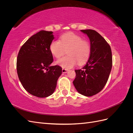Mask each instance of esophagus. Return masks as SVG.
<instances>
[{
  "label": "esophagus",
  "mask_w": 133,
  "mask_h": 133,
  "mask_svg": "<svg viewBox=\"0 0 133 133\" xmlns=\"http://www.w3.org/2000/svg\"><path fill=\"white\" fill-rule=\"evenodd\" d=\"M68 70L66 69H64V68H63V69H62L63 73H66L67 72H68Z\"/></svg>",
  "instance_id": "esophagus-1"
}]
</instances>
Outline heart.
Masks as SVG:
<instances>
[{
    "instance_id": "obj_1",
    "label": "heart",
    "mask_w": 133,
    "mask_h": 133,
    "mask_svg": "<svg viewBox=\"0 0 133 133\" xmlns=\"http://www.w3.org/2000/svg\"><path fill=\"white\" fill-rule=\"evenodd\" d=\"M51 54L59 58L67 52V56L58 59L57 64L65 69L74 66L78 63L83 64L89 58L90 54L89 43L83 40L80 36L73 33L62 35L60 41L54 40L49 46Z\"/></svg>"
}]
</instances>
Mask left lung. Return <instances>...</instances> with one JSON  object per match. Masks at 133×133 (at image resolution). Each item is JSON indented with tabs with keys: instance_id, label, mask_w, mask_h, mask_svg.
I'll return each mask as SVG.
<instances>
[{
	"instance_id": "left-lung-1",
	"label": "left lung",
	"mask_w": 133,
	"mask_h": 133,
	"mask_svg": "<svg viewBox=\"0 0 133 133\" xmlns=\"http://www.w3.org/2000/svg\"><path fill=\"white\" fill-rule=\"evenodd\" d=\"M80 31L89 38L90 54L85 65L75 70L73 84L80 94L91 96L101 91L107 83L112 68L111 50L105 39L97 31L91 29Z\"/></svg>"
}]
</instances>
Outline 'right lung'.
Masks as SVG:
<instances>
[{"instance_id": "right-lung-1", "label": "right lung", "mask_w": 133, "mask_h": 133, "mask_svg": "<svg viewBox=\"0 0 133 133\" xmlns=\"http://www.w3.org/2000/svg\"><path fill=\"white\" fill-rule=\"evenodd\" d=\"M53 33L41 30L31 36L22 45L17 57L20 82L29 93L39 98H46L53 93L62 73L60 66L50 65L53 62L49 49L54 39Z\"/></svg>"}]
</instances>
